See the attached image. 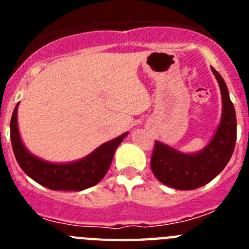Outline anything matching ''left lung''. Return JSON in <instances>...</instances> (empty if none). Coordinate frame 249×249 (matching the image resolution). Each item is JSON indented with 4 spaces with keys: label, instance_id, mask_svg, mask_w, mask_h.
<instances>
[{
    "label": "left lung",
    "instance_id": "obj_1",
    "mask_svg": "<svg viewBox=\"0 0 249 249\" xmlns=\"http://www.w3.org/2000/svg\"><path fill=\"white\" fill-rule=\"evenodd\" d=\"M213 73L218 81L223 101L221 124L211 143L196 155H183L156 141L151 157V168L158 181L176 190H196L211 182L227 166L237 140L234 106L221 74Z\"/></svg>",
    "mask_w": 249,
    "mask_h": 249
}]
</instances>
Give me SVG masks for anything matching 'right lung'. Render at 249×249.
I'll list each match as a JSON object with an SVG mask.
<instances>
[{
	"label": "right lung",
	"mask_w": 249,
	"mask_h": 249,
	"mask_svg": "<svg viewBox=\"0 0 249 249\" xmlns=\"http://www.w3.org/2000/svg\"><path fill=\"white\" fill-rule=\"evenodd\" d=\"M13 153L22 171L41 186L52 191H82L97 184L108 171L117 149L127 133L98 147L91 155L73 163L54 164L35 157L25 148L17 127V106L10 123Z\"/></svg>",
	"instance_id": "1"
}]
</instances>
